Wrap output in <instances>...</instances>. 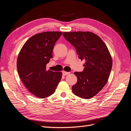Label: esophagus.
<instances>
[{
    "instance_id": "1",
    "label": "esophagus",
    "mask_w": 131,
    "mask_h": 131,
    "mask_svg": "<svg viewBox=\"0 0 131 131\" xmlns=\"http://www.w3.org/2000/svg\"><path fill=\"white\" fill-rule=\"evenodd\" d=\"M63 74L64 75H68V74H69L70 73V72H65V71H63Z\"/></svg>"
}]
</instances>
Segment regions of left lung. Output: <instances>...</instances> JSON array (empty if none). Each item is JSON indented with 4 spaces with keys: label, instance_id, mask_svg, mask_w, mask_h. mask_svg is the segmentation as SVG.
<instances>
[{
    "label": "left lung",
    "instance_id": "8db88e82",
    "mask_svg": "<svg viewBox=\"0 0 131 131\" xmlns=\"http://www.w3.org/2000/svg\"><path fill=\"white\" fill-rule=\"evenodd\" d=\"M64 37L77 50L79 58L85 60L84 69L75 72L77 83L72 91L78 97L89 99L105 86L112 68V58L104 41L91 32H64Z\"/></svg>",
    "mask_w": 131,
    "mask_h": 131
}]
</instances>
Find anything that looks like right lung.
Here are the masks:
<instances>
[{
	"instance_id": "1",
	"label": "right lung",
	"mask_w": 131,
	"mask_h": 131,
	"mask_svg": "<svg viewBox=\"0 0 131 131\" xmlns=\"http://www.w3.org/2000/svg\"><path fill=\"white\" fill-rule=\"evenodd\" d=\"M61 34L48 31L35 34L26 41L18 54L19 77L27 90L37 98L52 94L61 79V72L46 70L54 44Z\"/></svg>"
}]
</instances>
